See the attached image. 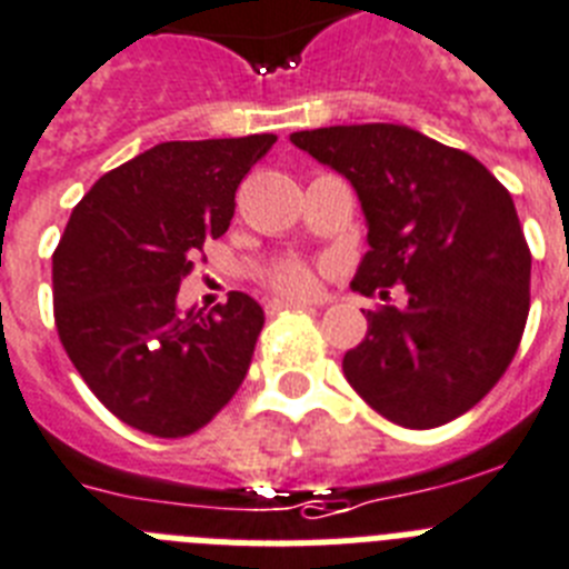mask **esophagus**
<instances>
[{"mask_svg": "<svg viewBox=\"0 0 569 569\" xmlns=\"http://www.w3.org/2000/svg\"><path fill=\"white\" fill-rule=\"evenodd\" d=\"M292 309H312V307H309V303H300V300L274 298V300H269V307H266V312L277 315V312H292Z\"/></svg>", "mask_w": 569, "mask_h": 569, "instance_id": "1", "label": "esophagus"}]
</instances>
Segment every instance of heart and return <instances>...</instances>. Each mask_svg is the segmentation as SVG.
<instances>
[{"instance_id": "heart-1", "label": "heart", "mask_w": 569, "mask_h": 569, "mask_svg": "<svg viewBox=\"0 0 569 569\" xmlns=\"http://www.w3.org/2000/svg\"><path fill=\"white\" fill-rule=\"evenodd\" d=\"M269 286L280 295H295V298H307L315 289V271L307 262H283L274 274L269 277Z\"/></svg>"}]
</instances>
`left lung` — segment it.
Wrapping results in <instances>:
<instances>
[{"label":"left lung","instance_id":"8db88e82","mask_svg":"<svg viewBox=\"0 0 569 569\" xmlns=\"http://www.w3.org/2000/svg\"><path fill=\"white\" fill-rule=\"evenodd\" d=\"M292 144L356 188L370 251L352 289L408 292L402 309H367L347 381L402 428L462 417L512 365L527 327L532 254L509 190L475 156L399 123L303 130Z\"/></svg>","mask_w":569,"mask_h":569}]
</instances>
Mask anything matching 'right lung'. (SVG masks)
<instances>
[{"mask_svg": "<svg viewBox=\"0 0 569 569\" xmlns=\"http://www.w3.org/2000/svg\"><path fill=\"white\" fill-rule=\"evenodd\" d=\"M277 136L164 141L100 176L54 251V321L71 365L121 422L161 439L211 422L242 385L262 309L242 292L176 307L204 240Z\"/></svg>", "mask_w": 569, "mask_h": 569, "instance_id": "add662e5", "label": "right lung"}]
</instances>
